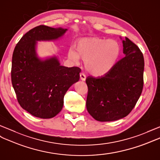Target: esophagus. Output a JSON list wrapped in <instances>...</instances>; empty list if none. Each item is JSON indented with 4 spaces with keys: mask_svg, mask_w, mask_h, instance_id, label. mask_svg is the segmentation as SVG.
Masks as SVG:
<instances>
[{
    "mask_svg": "<svg viewBox=\"0 0 160 160\" xmlns=\"http://www.w3.org/2000/svg\"><path fill=\"white\" fill-rule=\"evenodd\" d=\"M80 79H81V80H82V81H85V79H86V76H85L84 73H83V72L80 73Z\"/></svg>",
    "mask_w": 160,
    "mask_h": 160,
    "instance_id": "1",
    "label": "esophagus"
}]
</instances>
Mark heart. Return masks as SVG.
I'll use <instances>...</instances> for the list:
<instances>
[{
    "mask_svg": "<svg viewBox=\"0 0 160 160\" xmlns=\"http://www.w3.org/2000/svg\"><path fill=\"white\" fill-rule=\"evenodd\" d=\"M77 52L74 49L68 51V57L77 62L79 57L85 62L87 71L95 76L107 73L114 67L120 54V46L112 39L98 37L84 38L78 42Z\"/></svg>",
    "mask_w": 160,
    "mask_h": 160,
    "instance_id": "heart-1",
    "label": "heart"
}]
</instances>
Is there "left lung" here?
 <instances>
[{"label": "left lung", "mask_w": 160, "mask_h": 160, "mask_svg": "<svg viewBox=\"0 0 160 160\" xmlns=\"http://www.w3.org/2000/svg\"><path fill=\"white\" fill-rule=\"evenodd\" d=\"M122 58L107 73L88 76V112L99 122H112L127 116L133 109L143 88L144 58L138 47L129 38L123 41Z\"/></svg>", "instance_id": "left-lung-1"}]
</instances>
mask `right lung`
<instances>
[{
	"mask_svg": "<svg viewBox=\"0 0 160 160\" xmlns=\"http://www.w3.org/2000/svg\"><path fill=\"white\" fill-rule=\"evenodd\" d=\"M67 29L38 26L26 32L14 49L11 82L19 105L37 118L49 119L62 109L68 89L79 79V67L60 66L56 58L37 57V41L54 40Z\"/></svg>",
	"mask_w": 160,
	"mask_h": 160,
	"instance_id": "1",
	"label": "right lung"
}]
</instances>
